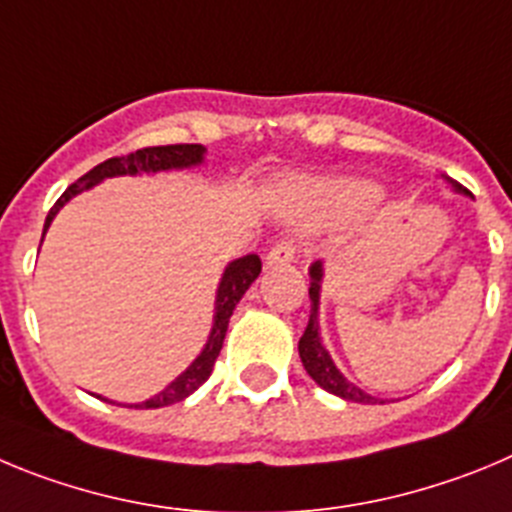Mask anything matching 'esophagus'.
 Returning a JSON list of instances; mask_svg holds the SVG:
<instances>
[{"instance_id": "34e87169", "label": "esophagus", "mask_w": 512, "mask_h": 512, "mask_svg": "<svg viewBox=\"0 0 512 512\" xmlns=\"http://www.w3.org/2000/svg\"><path fill=\"white\" fill-rule=\"evenodd\" d=\"M293 257H296V245H293L290 239H283V242H278V245H275L273 250L267 252L265 265L267 267L290 265V262H293Z\"/></svg>"}]
</instances>
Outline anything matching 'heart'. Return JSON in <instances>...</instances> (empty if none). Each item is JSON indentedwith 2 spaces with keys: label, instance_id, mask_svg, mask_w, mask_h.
Returning <instances> with one entry per match:
<instances>
[{
  "label": "heart",
  "instance_id": "heart-1",
  "mask_svg": "<svg viewBox=\"0 0 512 512\" xmlns=\"http://www.w3.org/2000/svg\"><path fill=\"white\" fill-rule=\"evenodd\" d=\"M372 191L359 183H336V186H308L301 191L306 201H365Z\"/></svg>",
  "mask_w": 512,
  "mask_h": 512
}]
</instances>
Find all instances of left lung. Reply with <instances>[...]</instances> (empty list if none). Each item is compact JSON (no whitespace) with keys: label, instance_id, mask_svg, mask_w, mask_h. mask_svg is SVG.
Instances as JSON below:
<instances>
[{"label":"left lung","instance_id":"1","mask_svg":"<svg viewBox=\"0 0 512 512\" xmlns=\"http://www.w3.org/2000/svg\"><path fill=\"white\" fill-rule=\"evenodd\" d=\"M451 188L457 193L469 196L467 188L459 186L457 181L444 178ZM308 275H311V288H308V298H311V316H308V326L303 331L301 342H298V354H301V362L306 367V372L311 375V380L324 388L326 393L336 395V398L349 400V403H385V398H377V395L365 393L362 388H357L354 382H349L347 377L339 372V367L334 365L329 349L321 342V329H319V306H321V283H324V262L316 260L308 267Z\"/></svg>","mask_w":512,"mask_h":512}]
</instances>
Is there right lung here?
Segmentation results:
<instances>
[{
    "mask_svg": "<svg viewBox=\"0 0 512 512\" xmlns=\"http://www.w3.org/2000/svg\"><path fill=\"white\" fill-rule=\"evenodd\" d=\"M206 147L204 145H165V147H142L137 153L122 155V158H109L104 163H99L96 168H91L86 176L78 178L73 186L66 188L61 199L55 201L53 209L48 211V219H45L43 237L48 232V227L53 224L55 214L73 199L78 193L89 191V188L99 186L101 181L107 178H119V176H155V173H168V170H188L196 168V165H204ZM262 270V262L257 255H245L237 257V260L229 262L224 267L222 280H219V288H216V301H214V324H211L209 339H206L204 349L191 365L181 372L173 382H168L158 395L142 400V403H117L124 408H137V411H147V408H165V405L181 403L188 395L196 393V390L209 380L211 370H214V362L222 352L224 336H227L229 319H232L234 308L242 301V296L247 293L252 283L257 280ZM101 398V395H96ZM107 403H114L109 398Z\"/></svg>",
    "mask_w": 512,
    "mask_h": 512,
    "instance_id": "right-lung-1",
    "label": "right lung"
}]
</instances>
